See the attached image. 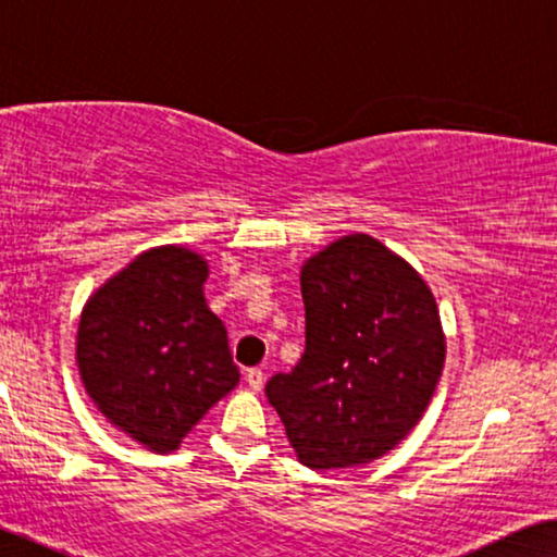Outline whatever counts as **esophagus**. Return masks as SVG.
Segmentation results:
<instances>
[{"label": "esophagus", "mask_w": 557, "mask_h": 557, "mask_svg": "<svg viewBox=\"0 0 557 557\" xmlns=\"http://www.w3.org/2000/svg\"><path fill=\"white\" fill-rule=\"evenodd\" d=\"M244 380H247L251 392H259L264 387V372H262V369H249V372L244 374Z\"/></svg>", "instance_id": "1"}]
</instances>
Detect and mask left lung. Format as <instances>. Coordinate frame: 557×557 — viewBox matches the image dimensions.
<instances>
[{"label": "left lung", "instance_id": "1", "mask_svg": "<svg viewBox=\"0 0 557 557\" xmlns=\"http://www.w3.org/2000/svg\"><path fill=\"white\" fill-rule=\"evenodd\" d=\"M306 354L267 399L308 469L372 463L428 410L446 361L438 302L418 270L369 234L300 267Z\"/></svg>", "mask_w": 557, "mask_h": 557}]
</instances>
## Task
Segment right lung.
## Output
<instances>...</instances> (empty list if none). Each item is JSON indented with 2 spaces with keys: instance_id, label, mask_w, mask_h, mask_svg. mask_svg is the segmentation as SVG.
<instances>
[{
  "instance_id": "obj_1",
  "label": "right lung",
  "mask_w": 557,
  "mask_h": 557,
  "mask_svg": "<svg viewBox=\"0 0 557 557\" xmlns=\"http://www.w3.org/2000/svg\"><path fill=\"white\" fill-rule=\"evenodd\" d=\"M209 262L165 244L109 277L81 310V382L111 425L152 454H173L239 384L226 329L206 306Z\"/></svg>"
}]
</instances>
